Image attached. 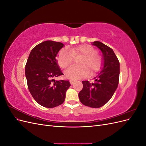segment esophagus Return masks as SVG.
I'll use <instances>...</instances> for the list:
<instances>
[{"label": "esophagus", "instance_id": "obj_1", "mask_svg": "<svg viewBox=\"0 0 146 146\" xmlns=\"http://www.w3.org/2000/svg\"><path fill=\"white\" fill-rule=\"evenodd\" d=\"M69 82H70V83L71 84V85H72V84H74V83L75 82V80H72V79H71V80H69Z\"/></svg>", "mask_w": 146, "mask_h": 146}]
</instances>
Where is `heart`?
Returning a JSON list of instances; mask_svg holds the SVG:
<instances>
[{"label":"heart","mask_w":146,"mask_h":146,"mask_svg":"<svg viewBox=\"0 0 146 146\" xmlns=\"http://www.w3.org/2000/svg\"><path fill=\"white\" fill-rule=\"evenodd\" d=\"M82 56L78 61L79 66H72L65 71L66 77L70 79L86 77L90 71L93 75L99 71L102 64L100 56L97 54L94 47L88 44H82L76 47L63 49L57 57L58 63L62 69H66L73 62L74 57Z\"/></svg>","instance_id":"b5f03b06"}]
</instances>
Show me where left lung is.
<instances>
[{
    "label": "left lung",
    "instance_id": "left-lung-1",
    "mask_svg": "<svg viewBox=\"0 0 146 146\" xmlns=\"http://www.w3.org/2000/svg\"><path fill=\"white\" fill-rule=\"evenodd\" d=\"M92 44L98 47L102 53L103 68L94 78V83L82 82L83 89L78 93V97L84 105L98 108L107 104L116 90L120 65L111 48L100 41H94Z\"/></svg>",
    "mask_w": 146,
    "mask_h": 146
}]
</instances>
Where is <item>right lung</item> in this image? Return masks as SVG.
Wrapping results in <instances>:
<instances>
[{
    "mask_svg": "<svg viewBox=\"0 0 146 146\" xmlns=\"http://www.w3.org/2000/svg\"><path fill=\"white\" fill-rule=\"evenodd\" d=\"M64 46L63 43L46 41L31 51L25 65V74L30 94L38 104L46 108H54L64 101L69 80H55L63 75L56 60Z\"/></svg>",
    "mask_w": 146,
    "mask_h": 146,
    "instance_id": "right-lung-1",
    "label": "right lung"
}]
</instances>
